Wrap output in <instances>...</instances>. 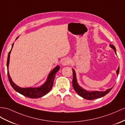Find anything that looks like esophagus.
Instances as JSON below:
<instances>
[{"label":"esophagus","instance_id":"1","mask_svg":"<svg viewBox=\"0 0 125 125\" xmlns=\"http://www.w3.org/2000/svg\"><path fill=\"white\" fill-rule=\"evenodd\" d=\"M71 62H72L71 60L69 58H65L64 60H63L62 65L63 66H67L71 64Z\"/></svg>","mask_w":125,"mask_h":125}]
</instances>
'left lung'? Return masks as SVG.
<instances>
[{
    "mask_svg": "<svg viewBox=\"0 0 125 125\" xmlns=\"http://www.w3.org/2000/svg\"><path fill=\"white\" fill-rule=\"evenodd\" d=\"M110 46L115 50V53H116V50H115V47L114 45L110 44ZM73 73V87L74 88L75 92H76L79 95L82 96L84 99H85L89 100H92L94 99H98L102 98V97L105 96L106 94H107L110 91L112 90V87L110 89H108L104 92H101V91H93V92H88V91L82 89V88L78 85V84L77 83L76 78V74L75 72L73 69H72ZM117 74L118 75L119 72V67L117 71Z\"/></svg>",
    "mask_w": 125,
    "mask_h": 125,
    "instance_id": "8db88e82",
    "label": "left lung"
}]
</instances>
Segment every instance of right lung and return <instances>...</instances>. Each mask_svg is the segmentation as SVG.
<instances>
[{
  "mask_svg": "<svg viewBox=\"0 0 125 125\" xmlns=\"http://www.w3.org/2000/svg\"><path fill=\"white\" fill-rule=\"evenodd\" d=\"M13 44L12 45V48L13 47ZM11 48V49H12ZM11 50L9 52L7 61V75L10 83L12 87L19 93L22 94L24 96H25L27 98L31 99H36L43 96L49 92L52 89L53 84V81L55 77V75L56 73L59 71L60 69V67L57 66L56 68H54L48 76V80L47 82L41 87L34 88V87H29V88H21L17 86L14 82L12 81L11 79L10 76V74L8 72V65L9 62H10V53Z\"/></svg>",
  "mask_w": 125,
  "mask_h": 125,
  "instance_id": "obj_1",
  "label": "right lung"
}]
</instances>
